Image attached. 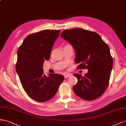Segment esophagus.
<instances>
[{
  "label": "esophagus",
  "instance_id": "1",
  "mask_svg": "<svg viewBox=\"0 0 126 126\" xmlns=\"http://www.w3.org/2000/svg\"><path fill=\"white\" fill-rule=\"evenodd\" d=\"M71 74H70V73H67L66 74H64V78H67L68 77H69L70 76H71Z\"/></svg>",
  "mask_w": 126,
  "mask_h": 126
}]
</instances>
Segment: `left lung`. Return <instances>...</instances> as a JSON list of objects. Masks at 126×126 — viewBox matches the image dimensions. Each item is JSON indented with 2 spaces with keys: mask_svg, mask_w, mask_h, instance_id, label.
I'll list each match as a JSON object with an SVG mask.
<instances>
[{
  "mask_svg": "<svg viewBox=\"0 0 126 126\" xmlns=\"http://www.w3.org/2000/svg\"><path fill=\"white\" fill-rule=\"evenodd\" d=\"M61 36L74 48L75 62L81 63L78 69H88L84 77L78 73L73 75L78 79L73 91L88 101L99 98L108 86L113 66L109 46L98 34L82 28L64 30Z\"/></svg>",
  "mask_w": 126,
  "mask_h": 126,
  "instance_id": "left-lung-1",
  "label": "left lung"
}]
</instances>
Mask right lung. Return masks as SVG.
I'll return each instance as SVG.
<instances>
[{"label": "right lung", "instance_id": "obj_1", "mask_svg": "<svg viewBox=\"0 0 126 126\" xmlns=\"http://www.w3.org/2000/svg\"><path fill=\"white\" fill-rule=\"evenodd\" d=\"M60 30H44L28 35L17 50L16 70L21 85L31 98L38 102L52 99L63 81V75L43 74V63L48 60Z\"/></svg>", "mask_w": 126, "mask_h": 126}]
</instances>
